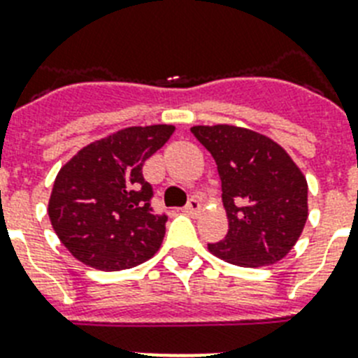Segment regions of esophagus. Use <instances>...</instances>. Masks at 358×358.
Listing matches in <instances>:
<instances>
[{"label": "esophagus", "instance_id": "1", "mask_svg": "<svg viewBox=\"0 0 358 358\" xmlns=\"http://www.w3.org/2000/svg\"><path fill=\"white\" fill-rule=\"evenodd\" d=\"M199 210H201V201L196 199V197H192V199L188 201V205L182 208V212L188 215H196Z\"/></svg>", "mask_w": 358, "mask_h": 358}]
</instances>
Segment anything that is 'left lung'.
Returning a JSON list of instances; mask_svg holds the SVG:
<instances>
[{"label": "left lung", "mask_w": 358, "mask_h": 358, "mask_svg": "<svg viewBox=\"0 0 358 358\" xmlns=\"http://www.w3.org/2000/svg\"><path fill=\"white\" fill-rule=\"evenodd\" d=\"M221 177L229 217L225 239L208 245L214 256L239 267L278 264L306 227L307 181L278 143L232 124L194 126Z\"/></svg>", "instance_id": "obj_1"}]
</instances>
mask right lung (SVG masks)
<instances>
[{
    "instance_id": "right-lung-1",
    "label": "right lung",
    "mask_w": 358,
    "mask_h": 358,
    "mask_svg": "<svg viewBox=\"0 0 358 358\" xmlns=\"http://www.w3.org/2000/svg\"><path fill=\"white\" fill-rule=\"evenodd\" d=\"M173 131L172 124L124 128L84 146L60 168L47 212L56 236L78 262L122 271L161 249L166 215L153 214L143 166Z\"/></svg>"
}]
</instances>
